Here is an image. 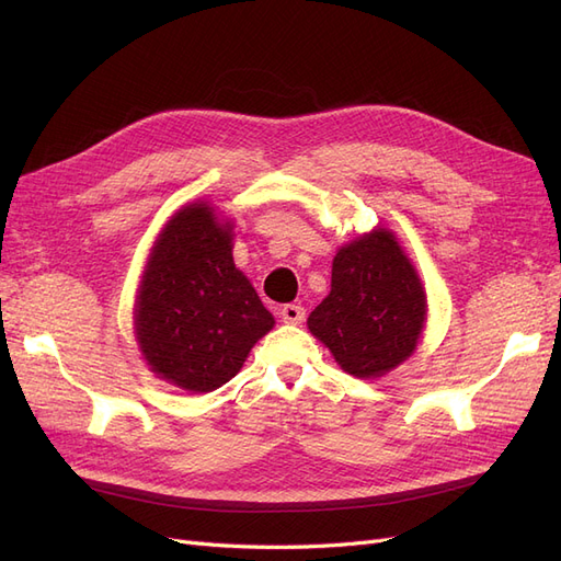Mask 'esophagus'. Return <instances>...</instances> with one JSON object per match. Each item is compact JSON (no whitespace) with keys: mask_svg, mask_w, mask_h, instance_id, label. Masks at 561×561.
Masks as SVG:
<instances>
[{"mask_svg":"<svg viewBox=\"0 0 561 561\" xmlns=\"http://www.w3.org/2000/svg\"><path fill=\"white\" fill-rule=\"evenodd\" d=\"M304 316H307V311H304V307H299V304H285L280 309V318L283 322H287V325H299Z\"/></svg>","mask_w":561,"mask_h":561,"instance_id":"1","label":"esophagus"}]
</instances>
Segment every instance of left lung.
<instances>
[{"mask_svg":"<svg viewBox=\"0 0 561 561\" xmlns=\"http://www.w3.org/2000/svg\"><path fill=\"white\" fill-rule=\"evenodd\" d=\"M428 320V297L398 236L375 227L336 250L330 295L311 311L309 332L336 365L377 379L416 351Z\"/></svg>","mask_w":561,"mask_h":561,"instance_id":"1","label":"left lung"}]
</instances>
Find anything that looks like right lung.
I'll list each match as a JSON object with an SVG mask.
<instances>
[{"instance_id":"add662e5","label":"right lung","mask_w":561,"mask_h":561,"mask_svg":"<svg viewBox=\"0 0 561 561\" xmlns=\"http://www.w3.org/2000/svg\"><path fill=\"white\" fill-rule=\"evenodd\" d=\"M233 222L208 201L178 208L149 248L133 307V334L154 375L210 393L239 375L276 325L233 264Z\"/></svg>"}]
</instances>
